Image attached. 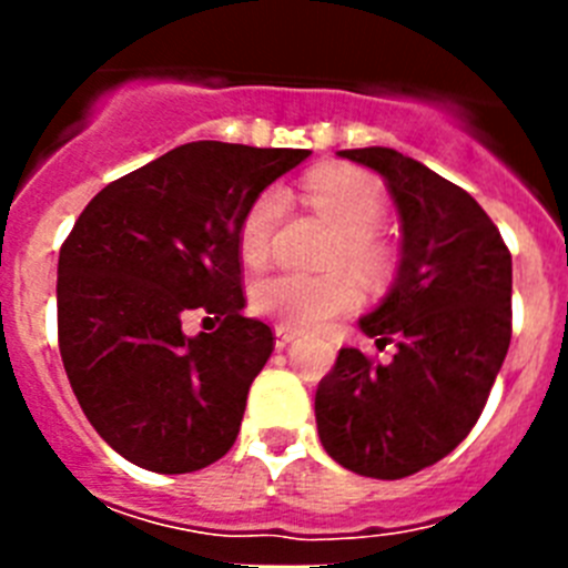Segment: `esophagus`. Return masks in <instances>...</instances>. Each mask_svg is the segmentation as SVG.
<instances>
[{
	"instance_id": "obj_1",
	"label": "esophagus",
	"mask_w": 568,
	"mask_h": 568,
	"mask_svg": "<svg viewBox=\"0 0 568 568\" xmlns=\"http://www.w3.org/2000/svg\"><path fill=\"white\" fill-rule=\"evenodd\" d=\"M295 338H298V333H295V329L284 327V324H278V327H275V349H284V346L293 344Z\"/></svg>"
}]
</instances>
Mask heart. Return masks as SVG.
Returning <instances> with one entry per match:
<instances>
[{
    "label": "heart",
    "mask_w": 568,
    "mask_h": 568,
    "mask_svg": "<svg viewBox=\"0 0 568 568\" xmlns=\"http://www.w3.org/2000/svg\"><path fill=\"white\" fill-rule=\"evenodd\" d=\"M310 195L341 227L335 247V264H349L364 275H378L386 267V247L378 239V224L384 219V193L373 175L355 168H327L310 179ZM287 210V193L270 187L250 204L239 230L241 255L261 261L270 253L275 227ZM361 304V287L353 273L335 270L324 275L275 273L261 278L253 290V307L278 324L293 329L324 327L327 321L346 315Z\"/></svg>",
    "instance_id": "b5f03b06"
}]
</instances>
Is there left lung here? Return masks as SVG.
Wrapping results in <instances>:
<instances>
[{
  "mask_svg": "<svg viewBox=\"0 0 568 568\" xmlns=\"http://www.w3.org/2000/svg\"><path fill=\"white\" fill-rule=\"evenodd\" d=\"M375 170L400 215V267L358 321L389 364L344 346L315 393L329 458L398 480L438 464L484 413L511 338V255L475 199L393 148L338 150Z\"/></svg>",
  "mask_w": 568,
  "mask_h": 568,
  "instance_id": "obj_1",
  "label": "left lung"
}]
</instances>
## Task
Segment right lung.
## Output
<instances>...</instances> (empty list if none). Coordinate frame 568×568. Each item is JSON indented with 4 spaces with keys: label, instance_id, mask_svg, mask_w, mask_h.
<instances>
[{
    "label": "right lung",
    "instance_id": "right-lung-1",
    "mask_svg": "<svg viewBox=\"0 0 568 568\" xmlns=\"http://www.w3.org/2000/svg\"><path fill=\"white\" fill-rule=\"evenodd\" d=\"M307 155L182 144L93 195L64 239V373L93 429L130 464L184 475L235 444L275 344L267 324L241 315L239 230L261 190ZM193 308L220 329L184 336Z\"/></svg>",
    "mask_w": 568,
    "mask_h": 568
}]
</instances>
